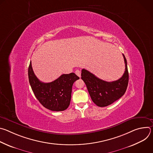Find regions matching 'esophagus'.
Masks as SVG:
<instances>
[{
	"mask_svg": "<svg viewBox=\"0 0 153 153\" xmlns=\"http://www.w3.org/2000/svg\"><path fill=\"white\" fill-rule=\"evenodd\" d=\"M75 73H76V74L78 77H80V76H81V72H80V71H79V70H76V72H75Z\"/></svg>",
	"mask_w": 153,
	"mask_h": 153,
	"instance_id": "34e87169",
	"label": "esophagus"
}]
</instances>
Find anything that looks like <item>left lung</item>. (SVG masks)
<instances>
[{
	"label": "left lung",
	"mask_w": 153,
	"mask_h": 153,
	"mask_svg": "<svg viewBox=\"0 0 153 153\" xmlns=\"http://www.w3.org/2000/svg\"><path fill=\"white\" fill-rule=\"evenodd\" d=\"M125 71L119 79L113 82H106L97 77L88 70L82 69L81 79L88 89L93 102L98 106L110 105L120 99L125 94L128 83L129 75L127 62L123 54Z\"/></svg>",
	"instance_id": "left-lung-1"
}]
</instances>
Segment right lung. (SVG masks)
Instances as JSON below:
<instances>
[{"label":"right lung","mask_w":153,"mask_h":153,"mask_svg":"<svg viewBox=\"0 0 153 153\" xmlns=\"http://www.w3.org/2000/svg\"><path fill=\"white\" fill-rule=\"evenodd\" d=\"M29 82L32 90L45 108L54 111H64L70 105L72 86L79 77L74 73L62 74L56 80L43 83L40 81L34 73L31 62L28 67Z\"/></svg>","instance_id":"right-lung-1"}]
</instances>
